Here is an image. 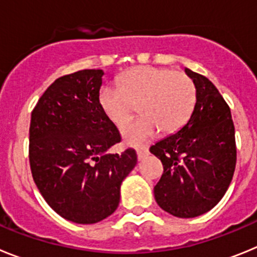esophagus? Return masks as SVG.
I'll return each mask as SVG.
<instances>
[{"mask_svg":"<svg viewBox=\"0 0 257 257\" xmlns=\"http://www.w3.org/2000/svg\"><path fill=\"white\" fill-rule=\"evenodd\" d=\"M148 147H138V148H136V154H138V158H139V160L144 158V157L148 154Z\"/></svg>","mask_w":257,"mask_h":257,"instance_id":"esophagus-1","label":"esophagus"}]
</instances>
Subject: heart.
I'll return each instance as SVG.
<instances>
[{"label": "heart", "mask_w": 257, "mask_h": 257, "mask_svg": "<svg viewBox=\"0 0 257 257\" xmlns=\"http://www.w3.org/2000/svg\"><path fill=\"white\" fill-rule=\"evenodd\" d=\"M197 101L196 83L190 76L170 68L142 65L127 70L118 88L104 86L97 103L109 121L121 126L138 110V119L122 126L128 144H143L162 128L174 133L187 123Z\"/></svg>", "instance_id": "1"}]
</instances>
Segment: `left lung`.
Returning a JSON list of instances; mask_svg holds the SVG:
<instances>
[{
    "mask_svg": "<svg viewBox=\"0 0 257 257\" xmlns=\"http://www.w3.org/2000/svg\"><path fill=\"white\" fill-rule=\"evenodd\" d=\"M196 83L197 101L187 124L156 143L151 153L163 174L154 198L166 212L190 219L213 208L228 190L237 162L230 108L210 79L185 69Z\"/></svg>",
    "mask_w": 257,
    "mask_h": 257,
    "instance_id": "1",
    "label": "left lung"
}]
</instances>
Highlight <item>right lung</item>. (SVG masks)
Segmentation results:
<instances>
[{
    "instance_id": "1",
    "label": "right lung",
    "mask_w": 257,
    "mask_h": 257,
    "mask_svg": "<svg viewBox=\"0 0 257 257\" xmlns=\"http://www.w3.org/2000/svg\"><path fill=\"white\" fill-rule=\"evenodd\" d=\"M101 69H83L55 79L31 117L29 163L47 205L77 224L112 215L119 189L138 162L136 152L106 153L121 142L97 103Z\"/></svg>"
}]
</instances>
